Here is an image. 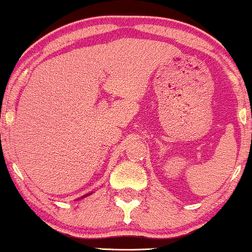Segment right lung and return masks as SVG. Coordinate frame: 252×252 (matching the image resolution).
<instances>
[{
	"instance_id": "1",
	"label": "right lung",
	"mask_w": 252,
	"mask_h": 252,
	"mask_svg": "<svg viewBox=\"0 0 252 252\" xmlns=\"http://www.w3.org/2000/svg\"><path fill=\"white\" fill-rule=\"evenodd\" d=\"M89 194H90V193H89ZM89 194H86V195H89ZM86 195H84V196H82V198H85V196H86Z\"/></svg>"
}]
</instances>
